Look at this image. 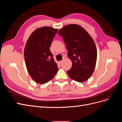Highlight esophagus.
Instances as JSON below:
<instances>
[{"label":"esophagus","instance_id":"esophagus-1","mask_svg":"<svg viewBox=\"0 0 122 122\" xmlns=\"http://www.w3.org/2000/svg\"><path fill=\"white\" fill-rule=\"evenodd\" d=\"M62 61H59V64H60V65H61V64H62Z\"/></svg>","mask_w":122,"mask_h":122}]
</instances>
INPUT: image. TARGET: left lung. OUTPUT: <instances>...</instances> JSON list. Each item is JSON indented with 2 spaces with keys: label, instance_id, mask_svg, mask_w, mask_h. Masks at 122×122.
<instances>
[{
  "label": "left lung",
  "instance_id": "8db88e82",
  "mask_svg": "<svg viewBox=\"0 0 122 122\" xmlns=\"http://www.w3.org/2000/svg\"><path fill=\"white\" fill-rule=\"evenodd\" d=\"M68 50V57L72 62L67 74L72 79L83 82L94 71L97 57L95 43L91 36L81 26L69 24L58 31Z\"/></svg>",
  "mask_w": 122,
  "mask_h": 122
}]
</instances>
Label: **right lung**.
<instances>
[{"label":"right lung","mask_w":122,"mask_h":122,"mask_svg":"<svg viewBox=\"0 0 122 122\" xmlns=\"http://www.w3.org/2000/svg\"><path fill=\"white\" fill-rule=\"evenodd\" d=\"M58 30L51 27L36 29L26 44L24 55L27 71L36 83L45 84L52 79L58 71L50 46Z\"/></svg>","instance_id":"obj_1"}]
</instances>
